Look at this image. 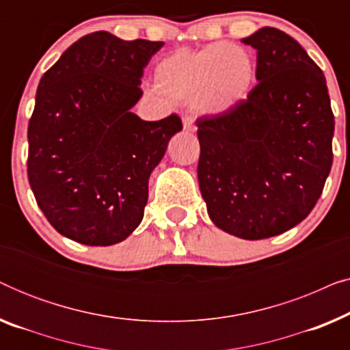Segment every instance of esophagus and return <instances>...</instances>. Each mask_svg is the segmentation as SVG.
I'll use <instances>...</instances> for the list:
<instances>
[{"label":"esophagus","instance_id":"esophagus-1","mask_svg":"<svg viewBox=\"0 0 350 350\" xmlns=\"http://www.w3.org/2000/svg\"><path fill=\"white\" fill-rule=\"evenodd\" d=\"M183 129H185L186 132H194V131H196L194 119L189 118V116H185V118H183Z\"/></svg>","mask_w":350,"mask_h":350}]
</instances>
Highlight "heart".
Listing matches in <instances>:
<instances>
[{
    "instance_id": "1",
    "label": "heart",
    "mask_w": 350,
    "mask_h": 350,
    "mask_svg": "<svg viewBox=\"0 0 350 350\" xmlns=\"http://www.w3.org/2000/svg\"><path fill=\"white\" fill-rule=\"evenodd\" d=\"M157 92L196 111L221 116L250 97L256 64L245 47L215 42L199 51L178 49L162 57L152 71Z\"/></svg>"
}]
</instances>
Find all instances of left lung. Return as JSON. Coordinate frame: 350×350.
<instances>
[{"label":"left lung","instance_id":"obj_1","mask_svg":"<svg viewBox=\"0 0 350 350\" xmlns=\"http://www.w3.org/2000/svg\"><path fill=\"white\" fill-rule=\"evenodd\" d=\"M256 49L250 97L228 114L198 119V178L213 224L260 241L310 213L333 164L334 116L323 71L282 30L242 40Z\"/></svg>","mask_w":350,"mask_h":350}]
</instances>
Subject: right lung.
Instances as JSON below:
<instances>
[{
    "label": "right lung",
    "instance_id": "right-lung-1",
    "mask_svg": "<svg viewBox=\"0 0 350 350\" xmlns=\"http://www.w3.org/2000/svg\"><path fill=\"white\" fill-rule=\"evenodd\" d=\"M162 41L109 31L73 42L42 75L28 124V181L62 236L108 247L142 223L148 181L180 132L176 114L143 121V68Z\"/></svg>",
    "mask_w": 350,
    "mask_h": 350
}]
</instances>
